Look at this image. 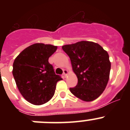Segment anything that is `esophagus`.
Instances as JSON below:
<instances>
[{"label": "esophagus", "mask_w": 130, "mask_h": 130, "mask_svg": "<svg viewBox=\"0 0 130 130\" xmlns=\"http://www.w3.org/2000/svg\"><path fill=\"white\" fill-rule=\"evenodd\" d=\"M68 72L67 70H63V75H64V77H66V75L68 74Z\"/></svg>", "instance_id": "1"}]
</instances>
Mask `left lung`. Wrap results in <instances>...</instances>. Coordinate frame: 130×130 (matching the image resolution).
Instances as JSON below:
<instances>
[{
    "label": "left lung",
    "instance_id": "8db88e82",
    "mask_svg": "<svg viewBox=\"0 0 130 130\" xmlns=\"http://www.w3.org/2000/svg\"><path fill=\"white\" fill-rule=\"evenodd\" d=\"M70 58L77 85L70 90L85 102L94 100L105 90L109 78L111 62L107 52L98 43L81 41L62 47Z\"/></svg>",
    "mask_w": 130,
    "mask_h": 130
}]
</instances>
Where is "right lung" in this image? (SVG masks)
Listing matches in <instances>:
<instances>
[{
  "instance_id": "1",
  "label": "right lung",
  "mask_w": 130,
  "mask_h": 130,
  "mask_svg": "<svg viewBox=\"0 0 130 130\" xmlns=\"http://www.w3.org/2000/svg\"><path fill=\"white\" fill-rule=\"evenodd\" d=\"M57 46L34 43L25 49L16 57L13 64L16 85L26 101L40 105L49 102L55 94L57 83L62 80L56 75L49 58Z\"/></svg>"
}]
</instances>
